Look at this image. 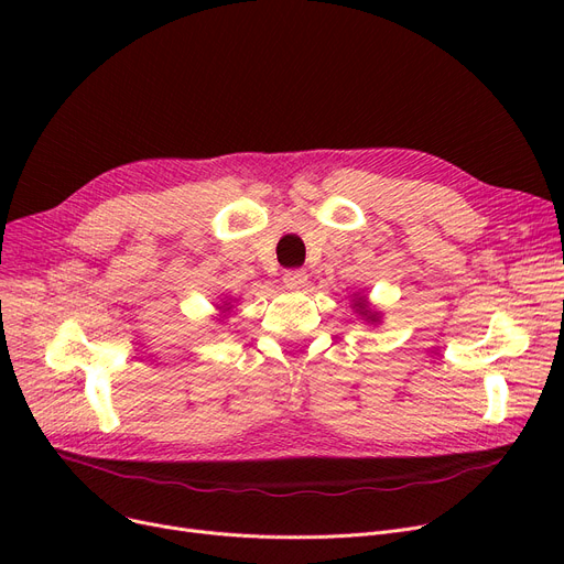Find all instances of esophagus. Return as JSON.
<instances>
[{
  "mask_svg": "<svg viewBox=\"0 0 564 564\" xmlns=\"http://www.w3.org/2000/svg\"><path fill=\"white\" fill-rule=\"evenodd\" d=\"M283 281H285L290 288H306L308 274H306V270H288V272L283 274Z\"/></svg>",
  "mask_w": 564,
  "mask_h": 564,
  "instance_id": "obj_1",
  "label": "esophagus"
}]
</instances>
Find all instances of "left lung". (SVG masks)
<instances>
[{
    "mask_svg": "<svg viewBox=\"0 0 564 564\" xmlns=\"http://www.w3.org/2000/svg\"><path fill=\"white\" fill-rule=\"evenodd\" d=\"M354 306H357L359 315H361V317H366L368 322H379V313H372V311L368 308L366 297H354Z\"/></svg>",
    "mask_w": 564,
    "mask_h": 564,
    "instance_id": "left-lung-1",
    "label": "left lung"
}]
</instances>
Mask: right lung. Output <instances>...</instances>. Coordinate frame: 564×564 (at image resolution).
<instances>
[{
  "label": "right lung",
  "instance_id": "add662e5",
  "mask_svg": "<svg viewBox=\"0 0 564 564\" xmlns=\"http://www.w3.org/2000/svg\"><path fill=\"white\" fill-rule=\"evenodd\" d=\"M219 308H224V313H226V311H230V306H228V304H224V306H219Z\"/></svg>",
  "mask_w": 564,
  "mask_h": 564
}]
</instances>
